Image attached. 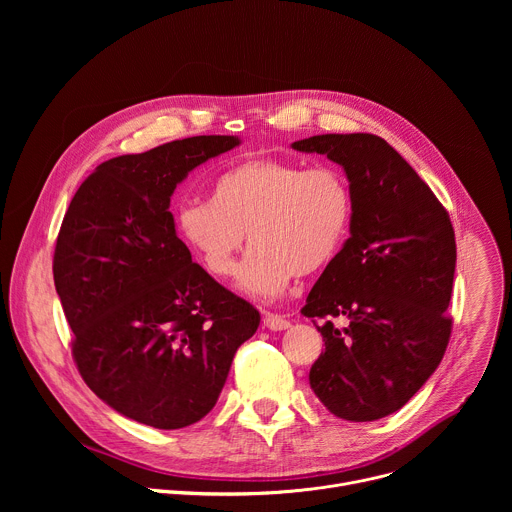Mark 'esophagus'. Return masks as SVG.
<instances>
[{"label":"esophagus","mask_w":512,"mask_h":512,"mask_svg":"<svg viewBox=\"0 0 512 512\" xmlns=\"http://www.w3.org/2000/svg\"><path fill=\"white\" fill-rule=\"evenodd\" d=\"M263 324H265L269 330H285V328H289L291 322H289L285 316H281V314L267 312V314L263 316Z\"/></svg>","instance_id":"34e87169"}]
</instances>
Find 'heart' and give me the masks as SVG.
<instances>
[{
	"label": "heart",
	"instance_id": "heart-1",
	"mask_svg": "<svg viewBox=\"0 0 512 512\" xmlns=\"http://www.w3.org/2000/svg\"><path fill=\"white\" fill-rule=\"evenodd\" d=\"M350 221L352 190L338 168L269 156L233 164L214 178L210 200H186L176 210L182 241L218 279L235 275L249 233L241 285L253 296H273L294 275L326 267Z\"/></svg>",
	"mask_w": 512,
	"mask_h": 512
}]
</instances>
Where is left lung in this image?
<instances>
[{
    "label": "left lung",
    "mask_w": 512,
    "mask_h": 512,
    "mask_svg": "<svg viewBox=\"0 0 512 512\" xmlns=\"http://www.w3.org/2000/svg\"><path fill=\"white\" fill-rule=\"evenodd\" d=\"M294 150L340 164L352 190L350 237L302 308L326 346L310 387L336 417L375 421L401 409L444 358L454 227L431 188L379 135H314Z\"/></svg>",
    "instance_id": "left-lung-1"
}]
</instances>
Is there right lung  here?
Returning <instances> with one entry per match:
<instances>
[{
  "instance_id": "obj_1",
  "label": "right lung",
  "mask_w": 512,
  "mask_h": 512,
  "mask_svg": "<svg viewBox=\"0 0 512 512\" xmlns=\"http://www.w3.org/2000/svg\"><path fill=\"white\" fill-rule=\"evenodd\" d=\"M235 135L176 139L97 166L72 196L54 247V285L89 389L158 429L202 419L237 348L259 328L253 304L192 261L170 196Z\"/></svg>"
}]
</instances>
